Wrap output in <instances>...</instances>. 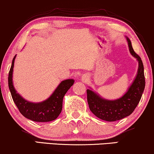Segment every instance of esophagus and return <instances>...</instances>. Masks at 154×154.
Here are the masks:
<instances>
[{"label":"esophagus","instance_id":"obj_1","mask_svg":"<svg viewBox=\"0 0 154 154\" xmlns=\"http://www.w3.org/2000/svg\"><path fill=\"white\" fill-rule=\"evenodd\" d=\"M88 79V76H87V75H83V76H82L81 80L83 81H84V82H86V81H87Z\"/></svg>","mask_w":154,"mask_h":154}]
</instances>
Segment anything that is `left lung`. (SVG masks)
<instances>
[{"label":"left lung","mask_w":154,"mask_h":154,"mask_svg":"<svg viewBox=\"0 0 154 154\" xmlns=\"http://www.w3.org/2000/svg\"><path fill=\"white\" fill-rule=\"evenodd\" d=\"M126 38L130 53L139 63L137 74L127 92L117 100H108L102 98L92 90H87L88 103L90 111L99 119L106 121H116L131 114L140 102L145 88L142 61L134 51L130 40L128 37Z\"/></svg>","instance_id":"obj_1"}]
</instances>
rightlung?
Instances as JSON below:
<instances>
[{
	"mask_svg": "<svg viewBox=\"0 0 154 154\" xmlns=\"http://www.w3.org/2000/svg\"><path fill=\"white\" fill-rule=\"evenodd\" d=\"M12 60L8 75V86L12 100L20 112L26 119L35 122H49L55 120L62 109L63 98L69 88L74 83V80L67 79L61 82L51 96L47 100L39 103H33L25 100L17 93L12 83V72L14 60Z\"/></svg>",
	"mask_w": 154,
	"mask_h": 154,
	"instance_id": "add662e5",
	"label": "right lung"
}]
</instances>
